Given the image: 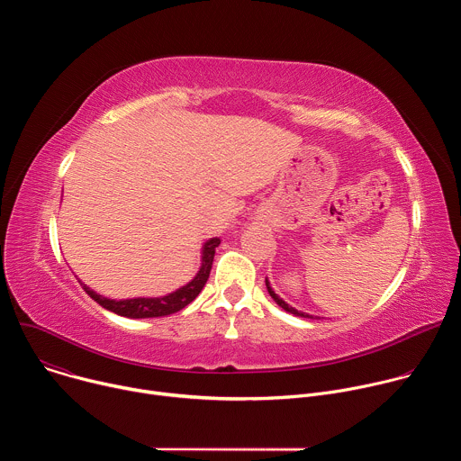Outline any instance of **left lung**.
<instances>
[{
    "mask_svg": "<svg viewBox=\"0 0 461 461\" xmlns=\"http://www.w3.org/2000/svg\"><path fill=\"white\" fill-rule=\"evenodd\" d=\"M267 290H268V294H270V297L285 310V312H288V313H294V315H297V317H304V319H315L313 315H310V313H306V312H299V310H295L294 306H290L285 299H281L276 292H274V288L270 286V281H268V277H267Z\"/></svg>",
    "mask_w": 461,
    "mask_h": 461,
    "instance_id": "left-lung-1",
    "label": "left lung"
}]
</instances>
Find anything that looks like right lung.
<instances>
[{
  "instance_id": "right-lung-1",
  "label": "right lung",
  "mask_w": 461,
  "mask_h": 461,
  "mask_svg": "<svg viewBox=\"0 0 461 461\" xmlns=\"http://www.w3.org/2000/svg\"><path fill=\"white\" fill-rule=\"evenodd\" d=\"M221 244V240L217 237L208 239L203 244L201 249V268L196 272V276L184 286L176 288L175 292L162 295V297H135V299H109L104 297L100 294H96L95 290H91L87 285H84L80 279L78 283L82 285V288L86 290V294L95 299L102 308L122 315V317H129V319H148V317H164L169 313H175L182 308H185L196 295H199L210 277L212 272V265H213V257H215V248Z\"/></svg>"
}]
</instances>
